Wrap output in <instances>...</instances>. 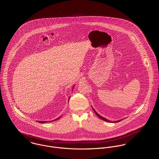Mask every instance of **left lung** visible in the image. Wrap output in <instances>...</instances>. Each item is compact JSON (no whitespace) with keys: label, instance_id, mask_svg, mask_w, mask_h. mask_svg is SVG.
Wrapping results in <instances>:
<instances>
[{"label":"left lung","instance_id":"1","mask_svg":"<svg viewBox=\"0 0 159 159\" xmlns=\"http://www.w3.org/2000/svg\"><path fill=\"white\" fill-rule=\"evenodd\" d=\"M93 110H94V111L95 112V113H96V114L98 116V117L100 118V119H101L102 120H104V121H106V122H111V121H110V120H107V119H106L105 118H104V117H102V116H100L98 114L97 112H96V111L94 110V108H93ZM120 120H118V121H116V122H120Z\"/></svg>","mask_w":159,"mask_h":159}]
</instances>
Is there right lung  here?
Masks as SVG:
<instances>
[{
	"mask_svg": "<svg viewBox=\"0 0 159 159\" xmlns=\"http://www.w3.org/2000/svg\"><path fill=\"white\" fill-rule=\"evenodd\" d=\"M59 118H60V117H59V118H57V119H55V120H57V119H59ZM54 120H53V121H54ZM39 122L42 123H43L47 122H45V121H40H40H39Z\"/></svg>",
	"mask_w": 159,
	"mask_h": 159,
	"instance_id": "1",
	"label": "right lung"
}]
</instances>
